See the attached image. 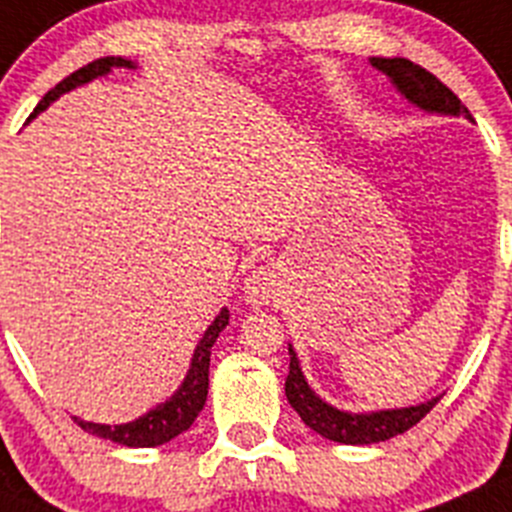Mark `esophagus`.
Listing matches in <instances>:
<instances>
[{"mask_svg": "<svg viewBox=\"0 0 512 512\" xmlns=\"http://www.w3.org/2000/svg\"><path fill=\"white\" fill-rule=\"evenodd\" d=\"M275 296V278L267 267H260L245 280V301L250 306H265Z\"/></svg>", "mask_w": 512, "mask_h": 512, "instance_id": "1", "label": "esophagus"}]
</instances>
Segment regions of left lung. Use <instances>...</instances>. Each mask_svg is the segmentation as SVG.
<instances>
[{
    "label": "left lung",
    "instance_id": "obj_1",
    "mask_svg": "<svg viewBox=\"0 0 512 512\" xmlns=\"http://www.w3.org/2000/svg\"><path fill=\"white\" fill-rule=\"evenodd\" d=\"M372 66L390 78V84L405 96V99L416 104L418 109L431 114H446V117H467L472 119L469 109L464 107L459 96L444 86L434 73L426 68L416 66L408 58H370ZM290 354V372L285 377V395L288 403L296 408L301 421L316 434H321L329 441L339 444H377V441H388L393 436L405 434L408 428L416 426L426 416L439 398H431L426 403L408 405V408H393V411H375V413H347L339 411L334 405L324 403L319 395L308 388L306 377H303L298 357L293 347L288 344Z\"/></svg>",
    "mask_w": 512,
    "mask_h": 512
}]
</instances>
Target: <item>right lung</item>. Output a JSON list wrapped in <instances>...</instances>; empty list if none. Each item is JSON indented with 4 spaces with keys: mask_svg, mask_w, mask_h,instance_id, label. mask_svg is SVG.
Instances as JSON below:
<instances>
[{
    "mask_svg": "<svg viewBox=\"0 0 512 512\" xmlns=\"http://www.w3.org/2000/svg\"><path fill=\"white\" fill-rule=\"evenodd\" d=\"M112 68H135V63L127 61V58H114V55H107V58H99V61L86 63L84 68H78L73 71L71 76H66L61 84L50 89L48 94L40 99V104L35 107V112L30 114L32 117H38L45 107H48L50 101H55L66 91L76 89V86H84L94 78L104 76ZM229 324V311L222 308V313L216 316L214 324L206 329L204 339L199 342L196 352H193L191 359V370H188L186 380H183L181 388L176 393L170 395L165 403L155 405L153 411H147L145 416L135 418L130 423H122V426H104V423H91V421H81V418H73L78 426L89 431V434L101 436V439H109L114 444L122 446H160L168 444L170 439H176L178 434L188 431L191 423L196 421V416L201 413L206 403V395H209V362H211V347H214L216 336L222 334Z\"/></svg>",
    "mask_w": 512,
    "mask_h": 512,
    "instance_id": "right-lung-1",
    "label": "right lung"
}]
</instances>
